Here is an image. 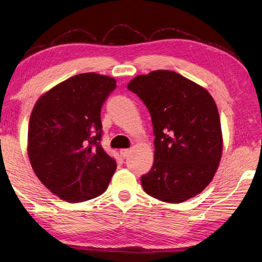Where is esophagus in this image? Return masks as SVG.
<instances>
[{"label": "esophagus", "instance_id": "obj_1", "mask_svg": "<svg viewBox=\"0 0 262 262\" xmlns=\"http://www.w3.org/2000/svg\"><path fill=\"white\" fill-rule=\"evenodd\" d=\"M129 154H130L129 149H121L120 150V156L122 157V158H127V157L129 156Z\"/></svg>", "mask_w": 262, "mask_h": 262}]
</instances>
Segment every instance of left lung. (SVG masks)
Masks as SVG:
<instances>
[{"label": "left lung", "mask_w": 262, "mask_h": 262, "mask_svg": "<svg viewBox=\"0 0 262 262\" xmlns=\"http://www.w3.org/2000/svg\"><path fill=\"white\" fill-rule=\"evenodd\" d=\"M127 88L150 112L155 161L141 177L144 191L159 201L182 203L205 189L222 154L216 104L206 89L173 71L137 75Z\"/></svg>", "instance_id": "left-lung-1"}]
</instances>
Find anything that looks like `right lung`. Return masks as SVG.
Returning <instances> with one entry per match:
<instances>
[{
  "label": "right lung",
  "mask_w": 262,
  "mask_h": 262,
  "mask_svg": "<svg viewBox=\"0 0 262 262\" xmlns=\"http://www.w3.org/2000/svg\"><path fill=\"white\" fill-rule=\"evenodd\" d=\"M116 80L96 73L74 75L39 98L28 125L33 170L52 193L70 203L105 191L117 163L101 145V110Z\"/></svg>",
  "instance_id": "add662e5"
}]
</instances>
